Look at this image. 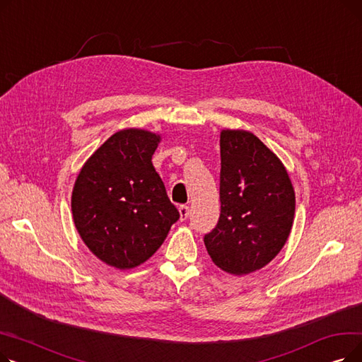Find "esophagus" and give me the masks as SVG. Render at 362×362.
<instances>
[{
	"instance_id": "34e87169",
	"label": "esophagus",
	"mask_w": 362,
	"mask_h": 362,
	"mask_svg": "<svg viewBox=\"0 0 362 362\" xmlns=\"http://www.w3.org/2000/svg\"><path fill=\"white\" fill-rule=\"evenodd\" d=\"M189 211H191V210H189V206H186V205L179 206V214H180L182 221H185L189 217Z\"/></svg>"
}]
</instances>
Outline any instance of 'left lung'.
Returning a JSON list of instances; mask_svg holds the SVG:
<instances>
[{"mask_svg":"<svg viewBox=\"0 0 362 362\" xmlns=\"http://www.w3.org/2000/svg\"><path fill=\"white\" fill-rule=\"evenodd\" d=\"M220 157L221 213L204 243L218 269L250 274L265 267L286 243L295 191L280 158L248 130L223 129Z\"/></svg>","mask_w":362,"mask_h":362,"instance_id":"8db88e82","label":"left lung"}]
</instances>
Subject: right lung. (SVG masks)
Wrapping results in <instances>:
<instances>
[{"label":"right lung","mask_w":362,"mask_h":362,"mask_svg":"<svg viewBox=\"0 0 362 362\" xmlns=\"http://www.w3.org/2000/svg\"><path fill=\"white\" fill-rule=\"evenodd\" d=\"M158 133L129 127L86 160L71 192V213L89 251L110 267L130 270L157 252L179 211L152 165Z\"/></svg>","instance_id":"add662e5"}]
</instances>
